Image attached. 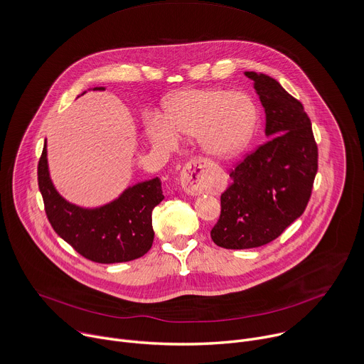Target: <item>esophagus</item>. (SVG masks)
<instances>
[{"label": "esophagus", "instance_id": "esophagus-1", "mask_svg": "<svg viewBox=\"0 0 364 364\" xmlns=\"http://www.w3.org/2000/svg\"><path fill=\"white\" fill-rule=\"evenodd\" d=\"M181 186L190 196H198L210 187L207 166L203 160H193L184 167L181 173Z\"/></svg>", "mask_w": 364, "mask_h": 364}]
</instances>
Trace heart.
Instances as JSON below:
<instances>
[{
  "label": "heart",
  "mask_w": 364,
  "mask_h": 364,
  "mask_svg": "<svg viewBox=\"0 0 364 364\" xmlns=\"http://www.w3.org/2000/svg\"><path fill=\"white\" fill-rule=\"evenodd\" d=\"M256 124L257 109L247 94L201 88L176 92L166 104L164 118L151 119L146 133L151 143L160 146L176 144L177 134L197 136L205 154L228 159L249 146Z\"/></svg>",
  "instance_id": "obj_1"
}]
</instances>
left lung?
Listing matches in <instances>:
<instances>
[{
  "instance_id": "left-lung-1",
  "label": "left lung",
  "mask_w": 364,
  "mask_h": 364,
  "mask_svg": "<svg viewBox=\"0 0 364 364\" xmlns=\"http://www.w3.org/2000/svg\"><path fill=\"white\" fill-rule=\"evenodd\" d=\"M266 112L269 139L230 173L221 214L211 230L214 243L243 250L264 246L297 220L311 196L317 144L303 104L279 81L246 71Z\"/></svg>"
}]
</instances>
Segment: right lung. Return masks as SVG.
<instances>
[{
    "label": "right lung",
    "mask_w": 364,
    "mask_h": 364,
    "mask_svg": "<svg viewBox=\"0 0 364 364\" xmlns=\"http://www.w3.org/2000/svg\"><path fill=\"white\" fill-rule=\"evenodd\" d=\"M38 187L53 228L85 259L101 264L123 263L136 260L151 249L154 240L151 214L164 198L159 177L127 187L104 205L80 207L67 201L54 187L46 140L38 163Z\"/></svg>",
    "instance_id": "1"
}]
</instances>
